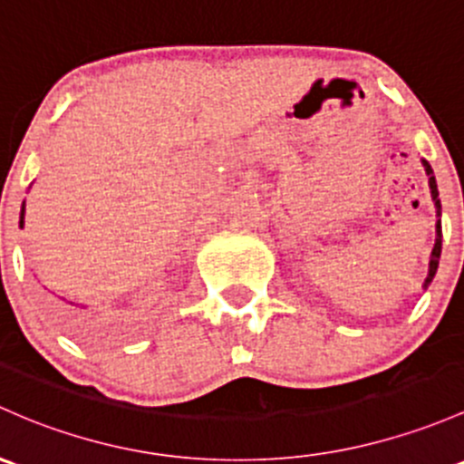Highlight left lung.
Segmentation results:
<instances>
[{
  "mask_svg": "<svg viewBox=\"0 0 464 464\" xmlns=\"http://www.w3.org/2000/svg\"><path fill=\"white\" fill-rule=\"evenodd\" d=\"M422 167H425L427 175H429V188H431V198L433 202H436V208H438V224H436V245H433V251H431V262H429V276L425 280V289L429 285H431L433 276H436L438 271V260H440V251H442V227H440V199H438V187H436V178H433V170L429 167L427 160H422Z\"/></svg>",
  "mask_w": 464,
  "mask_h": 464,
  "instance_id": "1",
  "label": "left lung"
}]
</instances>
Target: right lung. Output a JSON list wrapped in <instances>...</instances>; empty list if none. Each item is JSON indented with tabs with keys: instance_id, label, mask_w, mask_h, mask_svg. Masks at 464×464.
<instances>
[{
	"instance_id": "1",
	"label": "right lung",
	"mask_w": 464,
	"mask_h": 464,
	"mask_svg": "<svg viewBox=\"0 0 464 464\" xmlns=\"http://www.w3.org/2000/svg\"><path fill=\"white\" fill-rule=\"evenodd\" d=\"M19 224H24V208H22V219H19ZM62 318H64V322L71 326L72 331H77V334H82V335H89V338H104V335L109 334V326H106L104 322L91 318V315H86V314H72V311H64V315H62Z\"/></svg>"
}]
</instances>
